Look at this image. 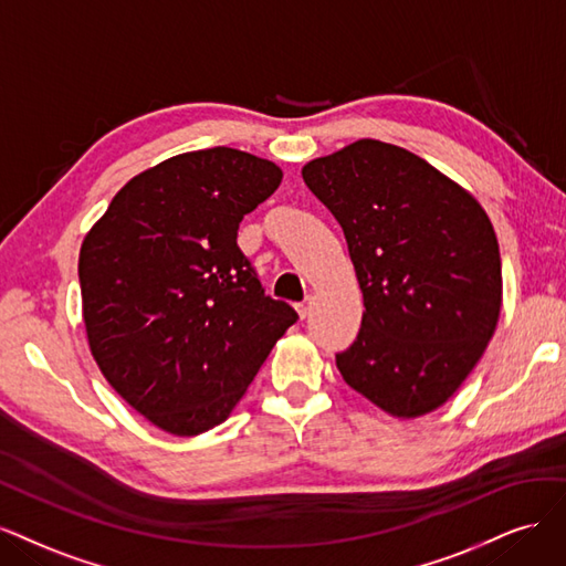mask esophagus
I'll return each instance as SVG.
<instances>
[{"mask_svg":"<svg viewBox=\"0 0 566 566\" xmlns=\"http://www.w3.org/2000/svg\"><path fill=\"white\" fill-rule=\"evenodd\" d=\"M296 313H298V317H301V319H305V317H307V313H310V298L296 305Z\"/></svg>","mask_w":566,"mask_h":566,"instance_id":"1","label":"esophagus"}]
</instances>
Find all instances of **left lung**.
<instances>
[{
  "label": "left lung",
  "instance_id": "obj_1",
  "mask_svg": "<svg viewBox=\"0 0 566 566\" xmlns=\"http://www.w3.org/2000/svg\"><path fill=\"white\" fill-rule=\"evenodd\" d=\"M334 213L364 296L336 367L402 418L440 409L496 332L503 275L494 226L465 188L399 145L361 138L303 167Z\"/></svg>",
  "mask_w": 566,
  "mask_h": 566
}]
</instances>
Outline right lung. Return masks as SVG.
I'll return each mask as SVG.
<instances>
[{
    "instance_id": "add662e5",
    "label": "right lung",
    "mask_w": 566,
    "mask_h": 566,
    "mask_svg": "<svg viewBox=\"0 0 566 566\" xmlns=\"http://www.w3.org/2000/svg\"><path fill=\"white\" fill-rule=\"evenodd\" d=\"M282 184L275 161L195 150L140 171L80 249L88 350L164 432L223 423L296 310L263 294L237 228Z\"/></svg>"
}]
</instances>
